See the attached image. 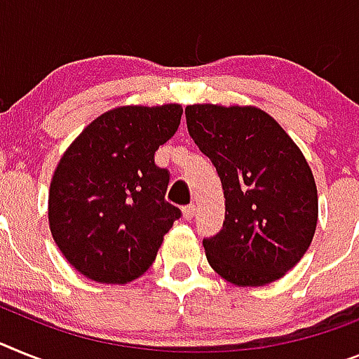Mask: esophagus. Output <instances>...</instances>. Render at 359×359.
<instances>
[{
	"label": "esophagus",
	"instance_id": "esophagus-1",
	"mask_svg": "<svg viewBox=\"0 0 359 359\" xmlns=\"http://www.w3.org/2000/svg\"><path fill=\"white\" fill-rule=\"evenodd\" d=\"M182 213H184L186 221H191V219L195 217V206H194V204H188V206L182 208Z\"/></svg>",
	"mask_w": 359,
	"mask_h": 359
}]
</instances>
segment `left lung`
<instances>
[{"mask_svg":"<svg viewBox=\"0 0 359 359\" xmlns=\"http://www.w3.org/2000/svg\"><path fill=\"white\" fill-rule=\"evenodd\" d=\"M189 137L215 165L226 215L203 241L226 281L263 287L296 266L318 224V189L299 147L257 107L188 105Z\"/></svg>","mask_w":359,"mask_h":359,"instance_id":"obj_1","label":"left lung"}]
</instances>
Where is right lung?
<instances>
[{
	"label": "right lung",
	"instance_id": "obj_1",
	"mask_svg": "<svg viewBox=\"0 0 359 359\" xmlns=\"http://www.w3.org/2000/svg\"><path fill=\"white\" fill-rule=\"evenodd\" d=\"M180 116L177 104L118 107L89 123L63 153L50 182V233L89 279L123 285L142 276L182 217L165 201L170 171L155 164Z\"/></svg>",
	"mask_w": 359,
	"mask_h": 359
}]
</instances>
